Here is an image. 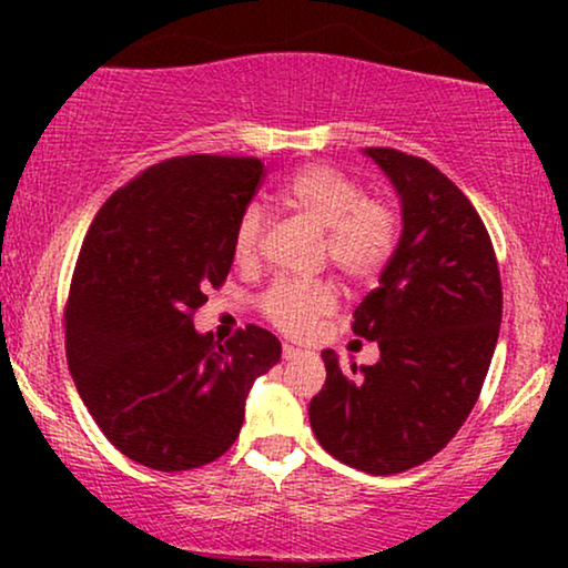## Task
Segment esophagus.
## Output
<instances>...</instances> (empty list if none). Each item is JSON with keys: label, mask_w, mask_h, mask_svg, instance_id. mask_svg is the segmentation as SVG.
<instances>
[{"label": "esophagus", "mask_w": 568, "mask_h": 568, "mask_svg": "<svg viewBox=\"0 0 568 568\" xmlns=\"http://www.w3.org/2000/svg\"><path fill=\"white\" fill-rule=\"evenodd\" d=\"M282 356H284V359H297V356H302V348L284 344V346H282Z\"/></svg>", "instance_id": "esophagus-1"}]
</instances>
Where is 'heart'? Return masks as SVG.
Listing matches in <instances>:
<instances>
[{
    "instance_id": "obj_1",
    "label": "heart",
    "mask_w": 568,
    "mask_h": 568,
    "mask_svg": "<svg viewBox=\"0 0 568 568\" xmlns=\"http://www.w3.org/2000/svg\"><path fill=\"white\" fill-rule=\"evenodd\" d=\"M282 201L325 230V251L333 266L364 282L390 261L398 245L400 216L385 199L364 196L354 178L328 165H307L282 185ZM263 220L258 206H247L235 224L232 251L240 263H253L261 251ZM336 305L328 282L278 278L261 297V310L278 331L305 336L317 317Z\"/></svg>"
}]
</instances>
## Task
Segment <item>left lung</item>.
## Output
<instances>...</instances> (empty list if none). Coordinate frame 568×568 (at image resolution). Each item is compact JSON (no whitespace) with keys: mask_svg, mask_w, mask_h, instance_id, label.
<instances>
[{"mask_svg":"<svg viewBox=\"0 0 568 568\" xmlns=\"http://www.w3.org/2000/svg\"><path fill=\"white\" fill-rule=\"evenodd\" d=\"M390 178L403 230L395 253L354 310V333L379 362L341 367L325 348V385L310 426L325 453L372 476L416 468L455 437L476 406L501 325L491 237L465 193L432 162L364 150Z\"/></svg>","mask_w":568,"mask_h":568,"instance_id":"obj_1","label":"left lung"}]
</instances>
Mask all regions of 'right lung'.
<instances>
[{
  "label": "right lung",
  "instance_id": "right-lung-1",
  "mask_svg": "<svg viewBox=\"0 0 568 568\" xmlns=\"http://www.w3.org/2000/svg\"><path fill=\"white\" fill-rule=\"evenodd\" d=\"M258 158L160 162L100 206L67 302V362L111 445L152 470H191L237 439L245 398L282 344L247 325L193 328L206 286L230 274L232 235L258 191Z\"/></svg>",
  "mask_w": 568,
  "mask_h": 568
}]
</instances>
